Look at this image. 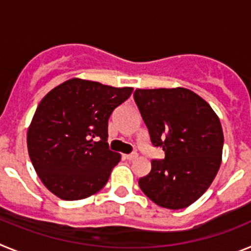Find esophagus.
<instances>
[{
    "mask_svg": "<svg viewBox=\"0 0 251 251\" xmlns=\"http://www.w3.org/2000/svg\"><path fill=\"white\" fill-rule=\"evenodd\" d=\"M137 156H138V154H137V153H129V154H124V158L126 159H128V161H132V159H134V158H137Z\"/></svg>",
    "mask_w": 251,
    "mask_h": 251,
    "instance_id": "esophagus-1",
    "label": "esophagus"
}]
</instances>
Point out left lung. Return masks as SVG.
<instances>
[{"instance_id": "obj_1", "label": "left lung", "mask_w": 251, "mask_h": 251, "mask_svg": "<svg viewBox=\"0 0 251 251\" xmlns=\"http://www.w3.org/2000/svg\"><path fill=\"white\" fill-rule=\"evenodd\" d=\"M133 98L151 145L165 151V158L152 159L139 187L162 207H187L205 194L220 168V119L202 98L185 88L137 89Z\"/></svg>"}]
</instances>
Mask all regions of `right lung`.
Wrapping results in <instances>:
<instances>
[{"instance_id": "obj_1", "label": "right lung", "mask_w": 251, "mask_h": 251, "mask_svg": "<svg viewBox=\"0 0 251 251\" xmlns=\"http://www.w3.org/2000/svg\"><path fill=\"white\" fill-rule=\"evenodd\" d=\"M132 90L70 79L44 97L28 128L27 148L48 190L73 201L105 186L121 161L106 143L108 121Z\"/></svg>"}]
</instances>
